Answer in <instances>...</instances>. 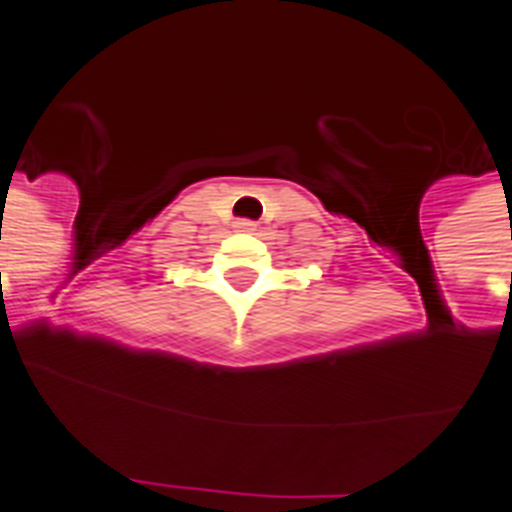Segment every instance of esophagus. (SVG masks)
<instances>
[{"mask_svg":"<svg viewBox=\"0 0 512 512\" xmlns=\"http://www.w3.org/2000/svg\"><path fill=\"white\" fill-rule=\"evenodd\" d=\"M235 230L237 232H253L256 230V224L248 222V219H240V222H235Z\"/></svg>","mask_w":512,"mask_h":512,"instance_id":"1","label":"esophagus"}]
</instances>
